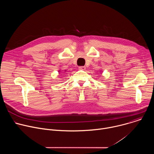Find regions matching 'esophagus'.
<instances>
[{"mask_svg":"<svg viewBox=\"0 0 154 154\" xmlns=\"http://www.w3.org/2000/svg\"><path fill=\"white\" fill-rule=\"evenodd\" d=\"M79 69L80 70H85L86 68H85V66H79Z\"/></svg>","mask_w":154,"mask_h":154,"instance_id":"34e87169","label":"esophagus"}]
</instances>
